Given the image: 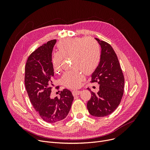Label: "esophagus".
<instances>
[{
    "label": "esophagus",
    "mask_w": 150,
    "mask_h": 150,
    "mask_svg": "<svg viewBox=\"0 0 150 150\" xmlns=\"http://www.w3.org/2000/svg\"><path fill=\"white\" fill-rule=\"evenodd\" d=\"M81 93V91L79 90H73L72 91V94L74 96H78Z\"/></svg>",
    "instance_id": "34e87169"
}]
</instances>
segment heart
Listing matches in <instances>:
<instances>
[{"label": "heart", "instance_id": "b5f03b06", "mask_svg": "<svg viewBox=\"0 0 150 150\" xmlns=\"http://www.w3.org/2000/svg\"><path fill=\"white\" fill-rule=\"evenodd\" d=\"M58 52L53 58V67L56 72L61 70L64 58L72 57L74 69L64 74L62 81L69 88H76L84 79L86 74L93 72L98 67L101 56L97 42L91 38H75L60 41L58 45Z\"/></svg>", "mask_w": 150, "mask_h": 150}]
</instances>
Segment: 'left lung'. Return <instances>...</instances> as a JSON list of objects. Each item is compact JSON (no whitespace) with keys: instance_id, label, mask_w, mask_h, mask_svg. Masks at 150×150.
Wrapping results in <instances>:
<instances>
[{"instance_id":"1","label":"left lung","mask_w":150,"mask_h":150,"mask_svg":"<svg viewBox=\"0 0 150 150\" xmlns=\"http://www.w3.org/2000/svg\"><path fill=\"white\" fill-rule=\"evenodd\" d=\"M101 47L99 64L91 76L92 82H97L99 90L91 92L87 109L92 116L104 117L113 113L119 106L123 94L125 79L120 64L112 46L95 38Z\"/></svg>"}]
</instances>
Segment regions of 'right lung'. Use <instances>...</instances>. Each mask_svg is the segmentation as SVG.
<instances>
[{
	"mask_svg": "<svg viewBox=\"0 0 150 150\" xmlns=\"http://www.w3.org/2000/svg\"><path fill=\"white\" fill-rule=\"evenodd\" d=\"M56 40L48 41L28 57L25 65V85L36 112L47 123H56L68 115L74 100L69 90L64 89L60 97L51 98L54 69L52 52Z\"/></svg>",
	"mask_w": 150,
	"mask_h": 150,
	"instance_id": "add662e5",
	"label": "right lung"
}]
</instances>
